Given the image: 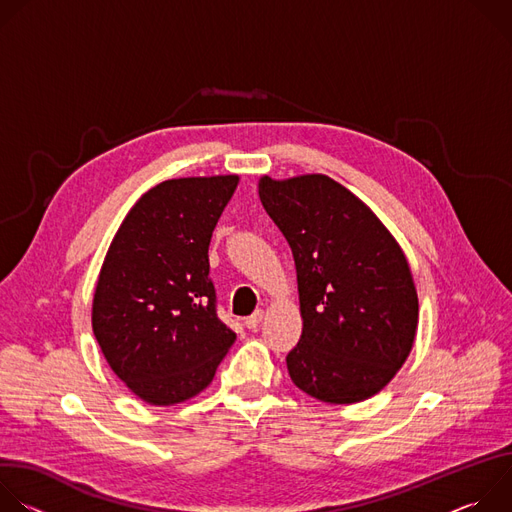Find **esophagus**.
Masks as SVG:
<instances>
[{
	"label": "esophagus",
	"instance_id": "obj_1",
	"mask_svg": "<svg viewBox=\"0 0 512 512\" xmlns=\"http://www.w3.org/2000/svg\"><path fill=\"white\" fill-rule=\"evenodd\" d=\"M263 316H265V312L263 310H257V312H253L247 320H245V326L249 328V330H255L261 322H263Z\"/></svg>",
	"mask_w": 512,
	"mask_h": 512
}]
</instances>
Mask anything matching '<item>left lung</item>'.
<instances>
[{"mask_svg":"<svg viewBox=\"0 0 512 512\" xmlns=\"http://www.w3.org/2000/svg\"><path fill=\"white\" fill-rule=\"evenodd\" d=\"M259 198L296 261L304 328L285 358L291 381L332 405L377 395L417 332L403 249L367 204L324 174L261 176Z\"/></svg>","mask_w":512,"mask_h":512,"instance_id":"left-lung-1","label":"left lung"}]
</instances>
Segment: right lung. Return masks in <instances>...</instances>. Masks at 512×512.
Here are the masks:
<instances>
[{"label": "right lung", "instance_id": "add662e5", "mask_svg": "<svg viewBox=\"0 0 512 512\" xmlns=\"http://www.w3.org/2000/svg\"><path fill=\"white\" fill-rule=\"evenodd\" d=\"M237 184V174L166 180L131 206L109 245L93 332L111 371L145 403L196 397L237 340L216 316L208 277L210 237Z\"/></svg>", "mask_w": 512, "mask_h": 512}]
</instances>
